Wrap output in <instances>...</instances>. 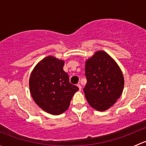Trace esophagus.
<instances>
[{
  "instance_id": "34e87169",
  "label": "esophagus",
  "mask_w": 146,
  "mask_h": 146,
  "mask_svg": "<svg viewBox=\"0 0 146 146\" xmlns=\"http://www.w3.org/2000/svg\"><path fill=\"white\" fill-rule=\"evenodd\" d=\"M77 86L78 87V88H79V90H80V91L81 90V88H81V85H80V84H77Z\"/></svg>"
}]
</instances>
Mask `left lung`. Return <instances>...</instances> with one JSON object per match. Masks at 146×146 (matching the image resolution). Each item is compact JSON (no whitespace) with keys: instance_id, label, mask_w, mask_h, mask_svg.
<instances>
[{"instance_id":"1","label":"left lung","mask_w":146,"mask_h":146,"mask_svg":"<svg viewBox=\"0 0 146 146\" xmlns=\"http://www.w3.org/2000/svg\"><path fill=\"white\" fill-rule=\"evenodd\" d=\"M87 83L83 91L87 101L95 110H107L123 92L124 78L115 61L105 51H98L85 61Z\"/></svg>"}]
</instances>
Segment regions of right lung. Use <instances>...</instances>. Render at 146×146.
I'll list each match as a JSON object with an SVG mask.
<instances>
[{"mask_svg":"<svg viewBox=\"0 0 146 146\" xmlns=\"http://www.w3.org/2000/svg\"><path fill=\"white\" fill-rule=\"evenodd\" d=\"M65 61L48 56L35 66L29 76V86L34 101L48 114L58 115L68 109L78 88L69 82L64 71Z\"/></svg>","mask_w":146,"mask_h":146,"instance_id":"add662e5","label":"right lung"}]
</instances>
